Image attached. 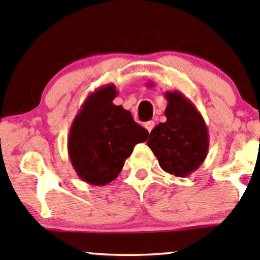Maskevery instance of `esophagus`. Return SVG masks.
I'll use <instances>...</instances> for the list:
<instances>
[{
  "label": "esophagus",
  "mask_w": 260,
  "mask_h": 260,
  "mask_svg": "<svg viewBox=\"0 0 260 260\" xmlns=\"http://www.w3.org/2000/svg\"><path fill=\"white\" fill-rule=\"evenodd\" d=\"M144 126L146 127V130H147L148 133H151V131H152L153 127H154V121H147V122H145Z\"/></svg>",
  "instance_id": "esophagus-1"
}]
</instances>
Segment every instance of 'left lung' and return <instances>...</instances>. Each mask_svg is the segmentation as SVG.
Here are the masks:
<instances>
[{"mask_svg": "<svg viewBox=\"0 0 260 260\" xmlns=\"http://www.w3.org/2000/svg\"><path fill=\"white\" fill-rule=\"evenodd\" d=\"M152 87L153 82L148 83ZM165 115L148 136L147 146L165 172L176 177L190 176L205 161L209 151V131L197 107L178 91L165 93Z\"/></svg>", "mask_w": 260, "mask_h": 260, "instance_id": "obj_1", "label": "left lung"}]
</instances>
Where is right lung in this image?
Listing matches in <instances>:
<instances>
[{"mask_svg":"<svg viewBox=\"0 0 260 260\" xmlns=\"http://www.w3.org/2000/svg\"><path fill=\"white\" fill-rule=\"evenodd\" d=\"M114 84L92 92L78 110L70 127L67 151L77 176L92 185L114 180L139 142L148 131L134 121L129 110L113 104Z\"/></svg>","mask_w":260,"mask_h":260,"instance_id":"right-lung-1","label":"right lung"}]
</instances>
